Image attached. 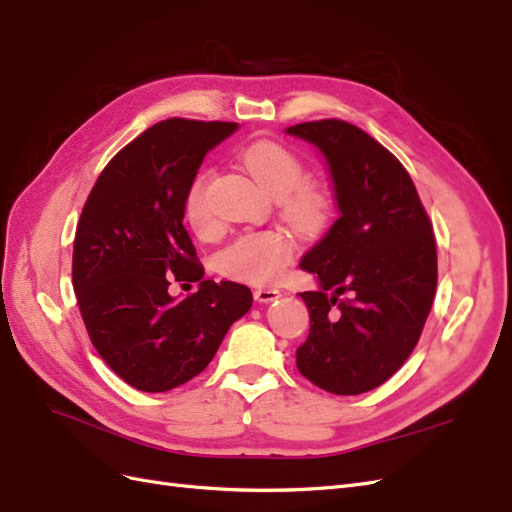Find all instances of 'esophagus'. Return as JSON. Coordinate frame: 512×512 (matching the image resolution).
Here are the masks:
<instances>
[{
	"instance_id": "34e87169",
	"label": "esophagus",
	"mask_w": 512,
	"mask_h": 512,
	"mask_svg": "<svg viewBox=\"0 0 512 512\" xmlns=\"http://www.w3.org/2000/svg\"><path fill=\"white\" fill-rule=\"evenodd\" d=\"M280 297H282V292L275 290V288H256L254 290V299L258 303H271V301L280 299Z\"/></svg>"
}]
</instances>
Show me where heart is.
I'll return each instance as SVG.
<instances>
[{
	"instance_id": "b5f03b06",
	"label": "heart",
	"mask_w": 512,
	"mask_h": 512,
	"mask_svg": "<svg viewBox=\"0 0 512 512\" xmlns=\"http://www.w3.org/2000/svg\"><path fill=\"white\" fill-rule=\"evenodd\" d=\"M243 164L269 194L277 196L280 211L301 230H318L329 220L331 198L320 183L307 179L305 162L282 143L256 141L243 151ZM211 170L198 173L183 198V218L198 237L215 232V215L209 203ZM297 252V241L286 230L247 232L215 258L218 271L230 280L267 286L284 275Z\"/></svg>"
}]
</instances>
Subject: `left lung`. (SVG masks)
<instances>
[{
  "label": "left lung",
  "instance_id": "obj_1",
  "mask_svg": "<svg viewBox=\"0 0 512 512\" xmlns=\"http://www.w3.org/2000/svg\"><path fill=\"white\" fill-rule=\"evenodd\" d=\"M327 156L342 215L301 269L309 335L297 367L320 389L361 395L389 380L421 339L438 286V250L414 181L393 153L342 119L286 130Z\"/></svg>",
  "mask_w": 512,
  "mask_h": 512
}]
</instances>
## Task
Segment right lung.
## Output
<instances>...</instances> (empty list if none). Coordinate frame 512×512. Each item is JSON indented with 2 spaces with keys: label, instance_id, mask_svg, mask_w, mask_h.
I'll list each match as a JSON object with an SVG mask.
<instances>
[{
  "label": "right lung",
  "instance_id": "obj_1",
  "mask_svg": "<svg viewBox=\"0 0 512 512\" xmlns=\"http://www.w3.org/2000/svg\"><path fill=\"white\" fill-rule=\"evenodd\" d=\"M235 130L232 121L156 123L104 166L76 224L72 284L87 335L138 391L164 393L198 376L252 307L247 286L203 280L183 226V198L205 153ZM173 279L201 288L175 302Z\"/></svg>",
  "mask_w": 512,
  "mask_h": 512
}]
</instances>
